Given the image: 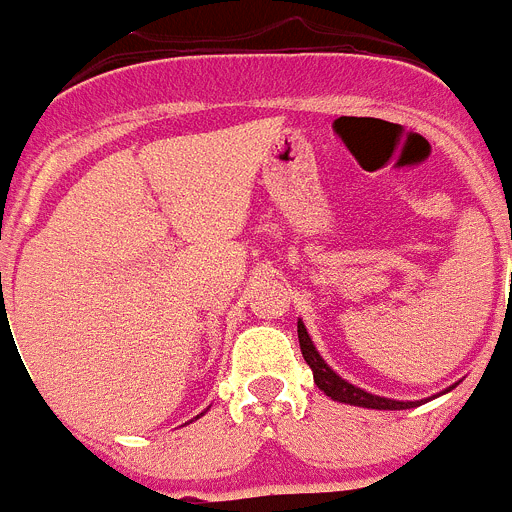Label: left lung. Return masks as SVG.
Returning a JSON list of instances; mask_svg holds the SVG:
<instances>
[{"instance_id":"1","label":"left lung","mask_w":512,"mask_h":512,"mask_svg":"<svg viewBox=\"0 0 512 512\" xmlns=\"http://www.w3.org/2000/svg\"><path fill=\"white\" fill-rule=\"evenodd\" d=\"M297 338H300V348L302 356H305L307 366L312 369V379L318 384L320 390L330 397V400L346 402V405H359V408H372V410H405V408H415L418 402H400V400H390V397H377L364 392L361 387H354L351 382L338 377L312 346L310 336H307L305 325L302 320H297Z\"/></svg>"}]
</instances>
